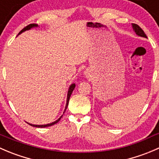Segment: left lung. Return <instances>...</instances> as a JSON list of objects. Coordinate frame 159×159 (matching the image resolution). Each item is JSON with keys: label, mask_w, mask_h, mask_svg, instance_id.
Wrapping results in <instances>:
<instances>
[{"label": "left lung", "mask_w": 159, "mask_h": 159, "mask_svg": "<svg viewBox=\"0 0 159 159\" xmlns=\"http://www.w3.org/2000/svg\"><path fill=\"white\" fill-rule=\"evenodd\" d=\"M132 27H133L134 31L135 33H136L137 35H139V36L147 38V35H145L144 32L142 30V29H141L139 25H138L137 24H132Z\"/></svg>", "instance_id": "left-lung-1"}]
</instances>
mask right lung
<instances>
[{
	"instance_id": "add662e5",
	"label": "right lung",
	"mask_w": 159,
	"mask_h": 159,
	"mask_svg": "<svg viewBox=\"0 0 159 159\" xmlns=\"http://www.w3.org/2000/svg\"><path fill=\"white\" fill-rule=\"evenodd\" d=\"M35 27H38V25L37 24H30L29 25H27L26 27H25L24 29H22V30L21 31V32L18 33V35L21 33H22L23 32H25V31L26 30H29V29H32V28H35ZM75 84H71L70 85V87H69V89H68V92H67V102H66V106H65V109H64V112L66 111V109H67V106H68V102H69V100H70V95L72 94V92L74 91V89H75ZM63 116V115L61 116V117H60L58 120H57L56 121H54V122L53 123H50V124H43V125H35V124H29V123H28V124H29V125L32 126V127H41V128H43V127H50V126H53L54 125V124H56L57 123H58L60 121V120L61 119V117Z\"/></svg>"
}]
</instances>
